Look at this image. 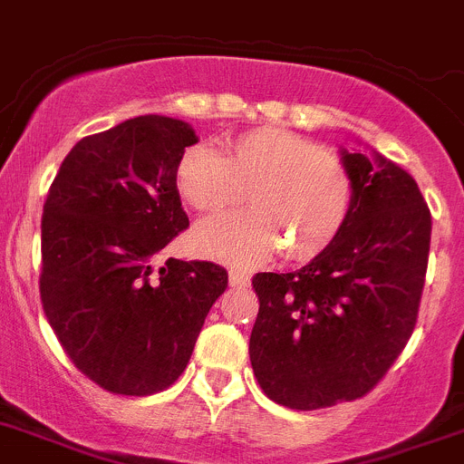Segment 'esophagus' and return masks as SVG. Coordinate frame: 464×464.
<instances>
[{
  "label": "esophagus",
  "mask_w": 464,
  "mask_h": 464,
  "mask_svg": "<svg viewBox=\"0 0 464 464\" xmlns=\"http://www.w3.org/2000/svg\"><path fill=\"white\" fill-rule=\"evenodd\" d=\"M228 284H231V286H247L249 275L242 273V270L237 268H231L228 270Z\"/></svg>",
  "instance_id": "esophagus-1"
}]
</instances>
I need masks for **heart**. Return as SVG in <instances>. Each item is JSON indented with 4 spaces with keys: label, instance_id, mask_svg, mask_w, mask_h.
<instances>
[{
    "label": "heart",
    "instance_id": "b5f03b06",
    "mask_svg": "<svg viewBox=\"0 0 464 464\" xmlns=\"http://www.w3.org/2000/svg\"><path fill=\"white\" fill-rule=\"evenodd\" d=\"M175 187L194 210L219 212L242 201L252 210L206 219L191 233L203 256L258 263L284 247L295 261L319 256L349 222L353 178L337 154L279 127L240 133L224 154L191 145L178 161Z\"/></svg>",
    "mask_w": 464,
    "mask_h": 464
}]
</instances>
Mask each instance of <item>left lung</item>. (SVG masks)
Listing matches in <instances>:
<instances>
[{
  "instance_id": "obj_1",
  "label": "left lung",
  "mask_w": 464,
  "mask_h": 464,
  "mask_svg": "<svg viewBox=\"0 0 464 464\" xmlns=\"http://www.w3.org/2000/svg\"><path fill=\"white\" fill-rule=\"evenodd\" d=\"M349 222L295 273H256L249 361L263 393L310 411L370 393L414 333L432 217L419 185L382 154L342 150Z\"/></svg>"
}]
</instances>
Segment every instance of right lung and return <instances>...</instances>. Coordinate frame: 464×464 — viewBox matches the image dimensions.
Here are the masks:
<instances>
[{"mask_svg": "<svg viewBox=\"0 0 464 464\" xmlns=\"http://www.w3.org/2000/svg\"><path fill=\"white\" fill-rule=\"evenodd\" d=\"M196 133L140 115L78 140L41 217V303L66 356L118 395H152L185 372L228 275L161 249L189 227L175 169Z\"/></svg>", "mask_w": 464, "mask_h": 464, "instance_id": "obj_1", "label": "right lung"}]
</instances>
